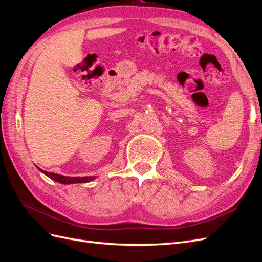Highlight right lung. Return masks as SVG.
Instances as JSON below:
<instances>
[{
  "label": "right lung",
  "instance_id": "1",
  "mask_svg": "<svg viewBox=\"0 0 262 262\" xmlns=\"http://www.w3.org/2000/svg\"><path fill=\"white\" fill-rule=\"evenodd\" d=\"M45 175H47L48 177H50L51 179L60 182V184L63 185H69V184H78V182H89L95 179V177H67V176H61L58 175V173H53V172H48L45 171L42 169H40Z\"/></svg>",
  "mask_w": 262,
  "mask_h": 262
}]
</instances>
